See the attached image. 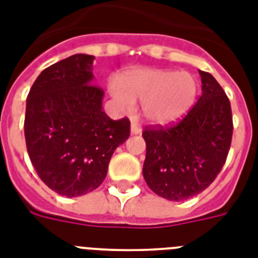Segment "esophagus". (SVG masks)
<instances>
[{
  "label": "esophagus",
  "mask_w": 258,
  "mask_h": 258,
  "mask_svg": "<svg viewBox=\"0 0 258 258\" xmlns=\"http://www.w3.org/2000/svg\"><path fill=\"white\" fill-rule=\"evenodd\" d=\"M131 134L133 135H138V134H142V128L139 123H138L137 117H131Z\"/></svg>",
  "instance_id": "1"
}]
</instances>
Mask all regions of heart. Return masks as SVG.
Instances as JSON below:
<instances>
[{
    "mask_svg": "<svg viewBox=\"0 0 258 258\" xmlns=\"http://www.w3.org/2000/svg\"><path fill=\"white\" fill-rule=\"evenodd\" d=\"M196 78L188 72L159 68H134L108 86L111 96L124 111L142 101V115L153 124H167L183 117L197 97Z\"/></svg>",
    "mask_w": 258,
    "mask_h": 258,
    "instance_id": "b5f03b06",
    "label": "heart"
}]
</instances>
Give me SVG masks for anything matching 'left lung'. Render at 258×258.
<instances>
[{
    "mask_svg": "<svg viewBox=\"0 0 258 258\" xmlns=\"http://www.w3.org/2000/svg\"><path fill=\"white\" fill-rule=\"evenodd\" d=\"M202 95L186 116L170 127L143 131V176L162 198L184 201L220 174L233 135L230 101L212 75L200 71Z\"/></svg>",
    "mask_w": 258,
    "mask_h": 258,
    "instance_id": "8db88e82",
    "label": "left lung"
}]
</instances>
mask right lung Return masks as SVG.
Returning <instances> with one entry per match:
<instances>
[{
	"label": "right lung",
	"mask_w": 258,
	"mask_h": 258,
	"mask_svg": "<svg viewBox=\"0 0 258 258\" xmlns=\"http://www.w3.org/2000/svg\"><path fill=\"white\" fill-rule=\"evenodd\" d=\"M91 54L78 53L38 75L26 99L25 142L41 180L60 196L80 197L103 183L130 120L103 111L104 92L93 86Z\"/></svg>",
	"instance_id": "right-lung-1"
}]
</instances>
